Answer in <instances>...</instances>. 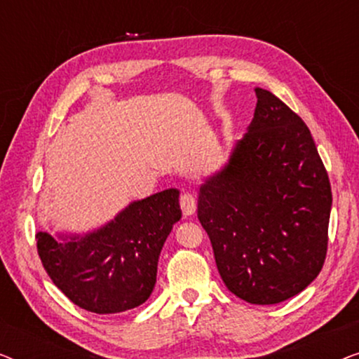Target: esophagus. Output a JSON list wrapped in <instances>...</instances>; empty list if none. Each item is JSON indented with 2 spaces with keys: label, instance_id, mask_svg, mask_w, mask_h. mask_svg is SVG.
Segmentation results:
<instances>
[{
  "label": "esophagus",
  "instance_id": "esophagus-1",
  "mask_svg": "<svg viewBox=\"0 0 359 359\" xmlns=\"http://www.w3.org/2000/svg\"><path fill=\"white\" fill-rule=\"evenodd\" d=\"M180 205L184 215H193L196 212V198L193 194L184 193L180 198Z\"/></svg>",
  "mask_w": 359,
  "mask_h": 359
}]
</instances>
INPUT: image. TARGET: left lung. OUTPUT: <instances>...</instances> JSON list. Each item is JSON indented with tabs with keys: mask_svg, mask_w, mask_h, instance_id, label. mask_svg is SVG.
<instances>
[{
	"mask_svg": "<svg viewBox=\"0 0 359 359\" xmlns=\"http://www.w3.org/2000/svg\"><path fill=\"white\" fill-rule=\"evenodd\" d=\"M229 163L199 188L198 219L235 296L269 306L304 291L327 257L332 188L311 130L263 88Z\"/></svg>",
	"mask_w": 359,
	"mask_h": 359,
	"instance_id": "obj_1",
	"label": "left lung"
}]
</instances>
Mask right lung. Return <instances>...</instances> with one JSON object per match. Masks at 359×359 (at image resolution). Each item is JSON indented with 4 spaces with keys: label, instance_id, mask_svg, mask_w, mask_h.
<instances>
[{
    "label": "right lung",
    "instance_id": "right-lung-1",
    "mask_svg": "<svg viewBox=\"0 0 359 359\" xmlns=\"http://www.w3.org/2000/svg\"><path fill=\"white\" fill-rule=\"evenodd\" d=\"M181 219L180 191L134 201L111 222L83 235H36L53 284L88 312L119 313L139 307L156 283L160 252Z\"/></svg>",
    "mask_w": 359,
    "mask_h": 359
}]
</instances>
